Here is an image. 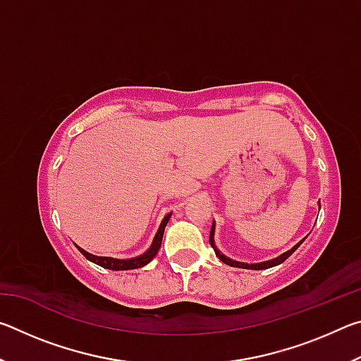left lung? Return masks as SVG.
<instances>
[{
  "label": "left lung",
  "instance_id": "8db88e82",
  "mask_svg": "<svg viewBox=\"0 0 361 361\" xmlns=\"http://www.w3.org/2000/svg\"><path fill=\"white\" fill-rule=\"evenodd\" d=\"M213 229H215V228H213V226H212V229H210V245H212V248L213 250H215V255L218 256V258L219 259H221L223 262H224V264H228V266H232V267H242V269H255V271H262V269H269V267H274V266H277V264H280V262H283L286 258H288V256L293 253V252H295V250L299 247V245H301V243H302V240L301 242H299L298 243V245H295V247H293L291 250H288V252H286V253H283V255H280L279 256V258H276V259H271V261H266V262H259V264H245V262H237V261H232V259H229V258H226V256H223L221 253H219L218 252V250H216V247H215V243H213V232H215V231H213Z\"/></svg>",
  "mask_w": 361,
  "mask_h": 361
}]
</instances>
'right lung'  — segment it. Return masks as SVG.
I'll use <instances>...</instances> for the list:
<instances>
[{"mask_svg": "<svg viewBox=\"0 0 361 361\" xmlns=\"http://www.w3.org/2000/svg\"><path fill=\"white\" fill-rule=\"evenodd\" d=\"M170 215H172V213H169V215L162 219L161 228H159V231H157V234L154 237V242H152L151 248L146 253H143L142 256H137V258H132V259H114V258H108V256H94V255H90L87 252H84V250L79 248V247H78V250L89 261H92V262H95V264H99V266L105 267V269H111V271H129V269L143 267L145 264H148V262L152 258H154V256L159 252V248H161L162 235H164V231H166V226L169 223Z\"/></svg>", "mask_w": 361, "mask_h": 361, "instance_id": "1", "label": "right lung"}]
</instances>
